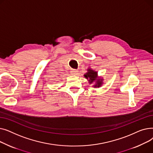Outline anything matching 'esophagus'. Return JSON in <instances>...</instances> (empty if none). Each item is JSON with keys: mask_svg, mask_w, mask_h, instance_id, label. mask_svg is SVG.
<instances>
[{"mask_svg": "<svg viewBox=\"0 0 153 153\" xmlns=\"http://www.w3.org/2000/svg\"><path fill=\"white\" fill-rule=\"evenodd\" d=\"M71 75H77L78 74V71L76 69H72L71 71Z\"/></svg>", "mask_w": 153, "mask_h": 153, "instance_id": "obj_1", "label": "esophagus"}]
</instances>
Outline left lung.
<instances>
[{
    "label": "left lung",
    "mask_w": 153,
    "mask_h": 153,
    "mask_svg": "<svg viewBox=\"0 0 153 153\" xmlns=\"http://www.w3.org/2000/svg\"><path fill=\"white\" fill-rule=\"evenodd\" d=\"M84 77L89 80V83L92 84L95 82L94 87H100L103 84V79L98 76L97 72L91 69H88L87 72L84 74Z\"/></svg>",
    "instance_id": "obj_1"
}]
</instances>
